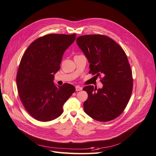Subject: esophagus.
Here are the masks:
<instances>
[{"instance_id":"34e87169","label":"esophagus","mask_w":156,"mask_h":156,"mask_svg":"<svg viewBox=\"0 0 156 156\" xmlns=\"http://www.w3.org/2000/svg\"><path fill=\"white\" fill-rule=\"evenodd\" d=\"M81 90H82V87L79 86V85H77V86H76V91H81Z\"/></svg>"}]
</instances>
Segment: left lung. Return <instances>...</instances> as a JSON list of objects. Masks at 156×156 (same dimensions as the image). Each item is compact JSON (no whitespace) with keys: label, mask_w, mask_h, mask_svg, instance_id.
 I'll list each match as a JSON object with an SVG mask.
<instances>
[{"label":"left lung","mask_w":156,"mask_h":156,"mask_svg":"<svg viewBox=\"0 0 156 156\" xmlns=\"http://www.w3.org/2000/svg\"><path fill=\"white\" fill-rule=\"evenodd\" d=\"M76 43L88 59L89 73L97 74L103 84L102 89L93 85L83 88L88 94L83 103L85 112L100 122L116 119L126 107L133 90L132 71L126 54L104 35H84L76 39Z\"/></svg>","instance_id":"1"}]
</instances>
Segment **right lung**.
Listing matches in <instances>:
<instances>
[{
    "label": "right lung",
    "mask_w": 156,
    "mask_h": 156,
    "mask_svg": "<svg viewBox=\"0 0 156 156\" xmlns=\"http://www.w3.org/2000/svg\"><path fill=\"white\" fill-rule=\"evenodd\" d=\"M76 36V34L45 35L30 44L22 56L16 77L19 96L27 112L39 121L59 117L63 104L76 90L69 83L56 86L53 82L63 54Z\"/></svg>",
    "instance_id": "obj_1"
}]
</instances>
